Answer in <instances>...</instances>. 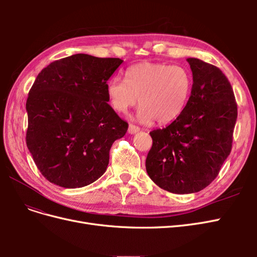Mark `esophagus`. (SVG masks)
Listing matches in <instances>:
<instances>
[{"instance_id": "esophagus-1", "label": "esophagus", "mask_w": 257, "mask_h": 257, "mask_svg": "<svg viewBox=\"0 0 257 257\" xmlns=\"http://www.w3.org/2000/svg\"><path fill=\"white\" fill-rule=\"evenodd\" d=\"M139 131H141V128H139L138 126L133 125V124H130V125H128V128H127L128 134H136V133H138Z\"/></svg>"}]
</instances>
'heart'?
Masks as SVG:
<instances>
[{"label": "heart", "instance_id": "1", "mask_svg": "<svg viewBox=\"0 0 257 257\" xmlns=\"http://www.w3.org/2000/svg\"><path fill=\"white\" fill-rule=\"evenodd\" d=\"M125 76L126 79L113 77L107 82L108 102L116 112L126 113L139 100V122H173L189 102L193 77L184 66L142 62L128 67Z\"/></svg>", "mask_w": 257, "mask_h": 257}]
</instances>
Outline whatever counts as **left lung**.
Returning a JSON list of instances; mask_svg holds the SVG:
<instances>
[{"mask_svg": "<svg viewBox=\"0 0 257 257\" xmlns=\"http://www.w3.org/2000/svg\"><path fill=\"white\" fill-rule=\"evenodd\" d=\"M193 87L178 118L154 130L146 169L161 189L175 194L199 192L211 183L230 153L237 104L220 68L189 58Z\"/></svg>", "mask_w": 257, "mask_h": 257, "instance_id": "8db88e82", "label": "left lung"}]
</instances>
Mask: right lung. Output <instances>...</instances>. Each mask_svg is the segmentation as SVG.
Returning <instances> with one entry per match:
<instances>
[{"instance_id": "right-lung-1", "label": "right lung", "mask_w": 257, "mask_h": 257, "mask_svg": "<svg viewBox=\"0 0 257 257\" xmlns=\"http://www.w3.org/2000/svg\"><path fill=\"white\" fill-rule=\"evenodd\" d=\"M122 62L77 53L37 75L26 105L27 146L51 183L82 188L106 172L112 144L128 127L107 103L106 93Z\"/></svg>"}]
</instances>
